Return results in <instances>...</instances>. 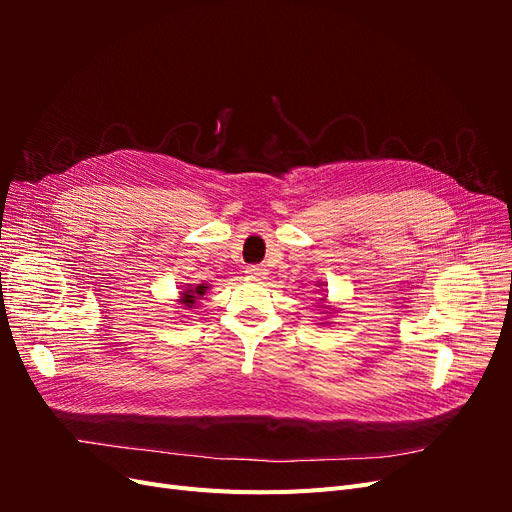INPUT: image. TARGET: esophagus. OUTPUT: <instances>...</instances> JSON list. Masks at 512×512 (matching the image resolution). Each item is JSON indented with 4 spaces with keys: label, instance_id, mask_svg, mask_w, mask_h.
<instances>
[{
    "label": "esophagus",
    "instance_id": "esophagus-1",
    "mask_svg": "<svg viewBox=\"0 0 512 512\" xmlns=\"http://www.w3.org/2000/svg\"><path fill=\"white\" fill-rule=\"evenodd\" d=\"M245 273L250 275V277H254V280H265L267 269H262V267H258V265H250V267H247Z\"/></svg>",
    "mask_w": 512,
    "mask_h": 512
}]
</instances>
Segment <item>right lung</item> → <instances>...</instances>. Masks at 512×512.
Returning a JSON list of instances; mask_svg holds the SVG:
<instances>
[{"label": "right lung", "mask_w": 512, "mask_h": 512, "mask_svg": "<svg viewBox=\"0 0 512 512\" xmlns=\"http://www.w3.org/2000/svg\"><path fill=\"white\" fill-rule=\"evenodd\" d=\"M196 294H205V286H196L194 290H185L183 292V305L192 307V303L196 301Z\"/></svg>", "instance_id": "right-lung-1"}]
</instances>
